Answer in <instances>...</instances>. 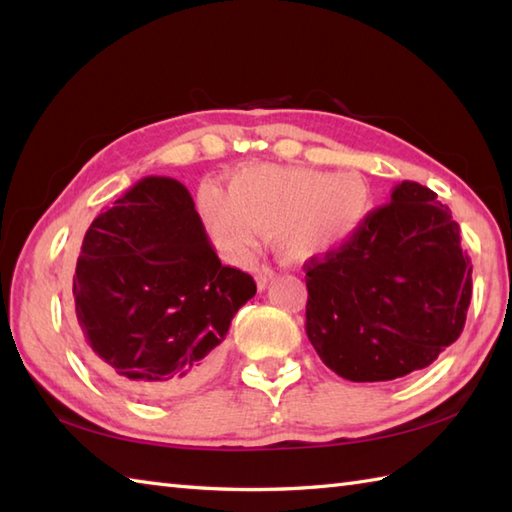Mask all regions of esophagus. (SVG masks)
I'll return each instance as SVG.
<instances>
[{
  "instance_id": "1",
  "label": "esophagus",
  "mask_w": 512,
  "mask_h": 512,
  "mask_svg": "<svg viewBox=\"0 0 512 512\" xmlns=\"http://www.w3.org/2000/svg\"><path fill=\"white\" fill-rule=\"evenodd\" d=\"M273 279H275V273L270 268L262 266V268L257 270V286H259V290H264Z\"/></svg>"
}]
</instances>
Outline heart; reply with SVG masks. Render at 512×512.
<instances>
[{
	"label": "heart",
	"instance_id": "b5f03b06",
	"mask_svg": "<svg viewBox=\"0 0 512 512\" xmlns=\"http://www.w3.org/2000/svg\"><path fill=\"white\" fill-rule=\"evenodd\" d=\"M206 231L231 253L253 244V231L273 235L292 262L336 253L361 231L372 211V191L356 171L321 173L306 167L259 165L233 173L226 195L200 191Z\"/></svg>",
	"mask_w": 512,
	"mask_h": 512
}]
</instances>
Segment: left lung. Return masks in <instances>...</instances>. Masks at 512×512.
Instances as JSON below:
<instances>
[{
    "instance_id": "8db88e82",
    "label": "left lung",
    "mask_w": 512,
    "mask_h": 512,
    "mask_svg": "<svg viewBox=\"0 0 512 512\" xmlns=\"http://www.w3.org/2000/svg\"><path fill=\"white\" fill-rule=\"evenodd\" d=\"M471 273L449 206L418 182H400L350 244L308 262V339L354 383L407 376L458 341Z\"/></svg>"
}]
</instances>
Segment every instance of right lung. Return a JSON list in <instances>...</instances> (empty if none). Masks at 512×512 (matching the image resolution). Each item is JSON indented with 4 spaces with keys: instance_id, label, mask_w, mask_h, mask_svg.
Returning a JSON list of instances; mask_svg holds the SVG:
<instances>
[{
    "instance_id": "right-lung-1",
    "label": "right lung",
    "mask_w": 512,
    "mask_h": 512,
    "mask_svg": "<svg viewBox=\"0 0 512 512\" xmlns=\"http://www.w3.org/2000/svg\"><path fill=\"white\" fill-rule=\"evenodd\" d=\"M255 292L248 273L222 266L187 187L165 176L138 180L96 217L72 279L90 365L147 400L204 383Z\"/></svg>"
}]
</instances>
